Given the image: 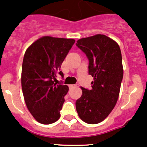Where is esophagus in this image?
<instances>
[{
	"label": "esophagus",
	"instance_id": "obj_1",
	"mask_svg": "<svg viewBox=\"0 0 147 147\" xmlns=\"http://www.w3.org/2000/svg\"><path fill=\"white\" fill-rule=\"evenodd\" d=\"M75 86H76V85H74V84H71V85L69 86V88H73V87H75Z\"/></svg>",
	"mask_w": 147,
	"mask_h": 147
}]
</instances>
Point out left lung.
Returning a JSON list of instances; mask_svg holds the SVG:
<instances>
[{"label": "left lung", "instance_id": "1", "mask_svg": "<svg viewBox=\"0 0 147 147\" xmlns=\"http://www.w3.org/2000/svg\"><path fill=\"white\" fill-rule=\"evenodd\" d=\"M76 45L86 55L88 74L94 78L92 89L81 88L76 110L83 121L94 125L106 118L118 100L123 78L121 53L115 41L102 34L79 39Z\"/></svg>", "mask_w": 147, "mask_h": 147}]
</instances>
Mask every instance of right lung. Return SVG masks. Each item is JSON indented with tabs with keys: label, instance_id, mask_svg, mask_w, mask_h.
Listing matches in <instances>:
<instances>
[{
	"label": "right lung",
	"instance_id": "add662e5",
	"mask_svg": "<svg viewBox=\"0 0 147 147\" xmlns=\"http://www.w3.org/2000/svg\"><path fill=\"white\" fill-rule=\"evenodd\" d=\"M75 41L44 36L26 51L22 67V94L30 113L41 124L50 125L60 118L69 87L57 84V74Z\"/></svg>",
	"mask_w": 147,
	"mask_h": 147
}]
</instances>
